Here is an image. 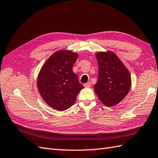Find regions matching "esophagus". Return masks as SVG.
Segmentation results:
<instances>
[{
  "instance_id": "34e87169",
  "label": "esophagus",
  "mask_w": 158,
  "mask_h": 158,
  "mask_svg": "<svg viewBox=\"0 0 158 158\" xmlns=\"http://www.w3.org/2000/svg\"><path fill=\"white\" fill-rule=\"evenodd\" d=\"M91 82L89 81V82H87V83L84 84V86H85V87H91Z\"/></svg>"
}]
</instances>
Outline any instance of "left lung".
Here are the masks:
<instances>
[{"mask_svg":"<svg viewBox=\"0 0 158 158\" xmlns=\"http://www.w3.org/2000/svg\"><path fill=\"white\" fill-rule=\"evenodd\" d=\"M98 78L95 93L106 106H114L122 101L131 86L129 71L116 54L110 51L96 54Z\"/></svg>","mask_w":158,"mask_h":158,"instance_id":"1","label":"left lung"}]
</instances>
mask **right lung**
<instances>
[{"label":"right lung","instance_id":"add662e5","mask_svg":"<svg viewBox=\"0 0 158 158\" xmlns=\"http://www.w3.org/2000/svg\"><path fill=\"white\" fill-rule=\"evenodd\" d=\"M77 58L78 54L71 50H58L46 60L39 73L37 85L40 96L56 110L71 107L84 87L73 71Z\"/></svg>","mask_w":158,"mask_h":158}]
</instances>
